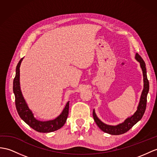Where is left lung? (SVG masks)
I'll list each match as a JSON object with an SVG mask.
<instances>
[{
  "label": "left lung",
  "instance_id": "8db88e82",
  "mask_svg": "<svg viewBox=\"0 0 157 157\" xmlns=\"http://www.w3.org/2000/svg\"><path fill=\"white\" fill-rule=\"evenodd\" d=\"M135 59L140 63V68L143 71L144 83L143 90L142 91V93H141L139 103L138 106H137V110H136V112L134 113L132 116L129 117L127 119H125L124 122H123L122 123H120L117 125H109L104 123L99 119L98 117L97 116L96 113H95L94 109H93V114L95 123H96L98 127L100 128L103 132L109 133L110 135H121V134L125 133L126 132L129 131L134 125L136 123H138L141 118H142L145 112V110H146L147 98L149 90V82L147 75L146 65H145V63L143 59L141 58V56L138 54V53H136L135 55Z\"/></svg>",
  "mask_w": 157,
  "mask_h": 157
}]
</instances>
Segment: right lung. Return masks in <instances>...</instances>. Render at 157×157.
<instances>
[{
    "label": "right lung",
    "instance_id": "1",
    "mask_svg": "<svg viewBox=\"0 0 157 157\" xmlns=\"http://www.w3.org/2000/svg\"><path fill=\"white\" fill-rule=\"evenodd\" d=\"M22 58L19 61L16 68V75L13 81V93L15 97V105L18 115L21 119L29 125L30 127L39 132H51L57 131L65 124L69 110V101L67 102L65 107L59 116L53 120L47 121H40L34 117L22 95L20 85V67Z\"/></svg>",
    "mask_w": 157,
    "mask_h": 157
}]
</instances>
